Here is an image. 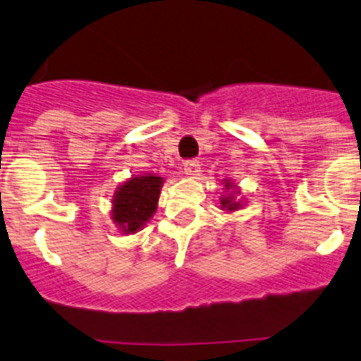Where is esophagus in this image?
<instances>
[{"label":"esophagus","mask_w":361,"mask_h":361,"mask_svg":"<svg viewBox=\"0 0 361 361\" xmlns=\"http://www.w3.org/2000/svg\"><path fill=\"white\" fill-rule=\"evenodd\" d=\"M200 159H187V161L183 163V171L185 174H189V176H198L200 174Z\"/></svg>","instance_id":"34e87169"}]
</instances>
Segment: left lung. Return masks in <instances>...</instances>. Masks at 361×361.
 <instances>
[{
	"label": "left lung",
	"instance_id": "obj_1",
	"mask_svg": "<svg viewBox=\"0 0 361 361\" xmlns=\"http://www.w3.org/2000/svg\"><path fill=\"white\" fill-rule=\"evenodd\" d=\"M225 187H227V189H228V185H225ZM221 207H225L227 211H236L238 207H240V203L234 202V200L231 198V196H225V198H221Z\"/></svg>",
	"mask_w": 361,
	"mask_h": 361
}]
</instances>
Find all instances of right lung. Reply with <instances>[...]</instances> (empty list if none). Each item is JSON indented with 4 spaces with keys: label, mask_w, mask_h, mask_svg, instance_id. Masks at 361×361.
Returning <instances> with one entry per match:
<instances>
[{
    "label": "right lung",
    "mask_w": 361,
    "mask_h": 361,
    "mask_svg": "<svg viewBox=\"0 0 361 361\" xmlns=\"http://www.w3.org/2000/svg\"><path fill=\"white\" fill-rule=\"evenodd\" d=\"M163 178L137 176L121 185L112 200V219L125 234H134L154 214Z\"/></svg>",
    "instance_id": "obj_1"
}]
</instances>
